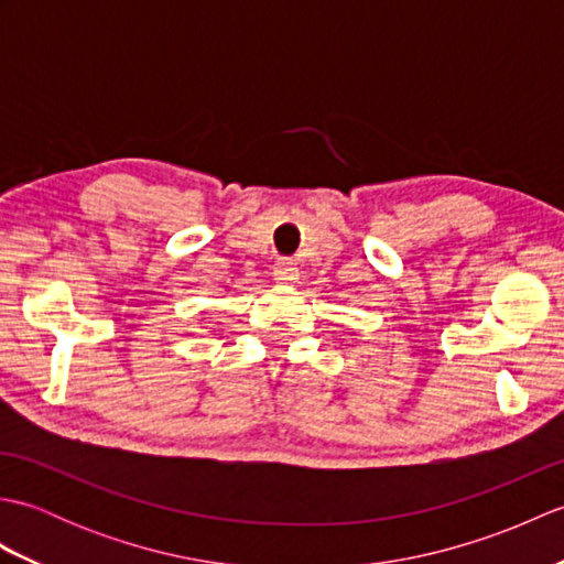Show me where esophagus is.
Wrapping results in <instances>:
<instances>
[{
    "label": "esophagus",
    "mask_w": 564,
    "mask_h": 564,
    "mask_svg": "<svg viewBox=\"0 0 564 564\" xmlns=\"http://www.w3.org/2000/svg\"><path fill=\"white\" fill-rule=\"evenodd\" d=\"M273 279L279 281V283H293V281L297 279V269H295V263L285 261V259L275 261V263H273Z\"/></svg>",
    "instance_id": "34e87169"
}]
</instances>
